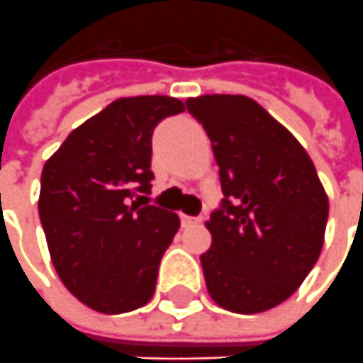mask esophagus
<instances>
[{"instance_id":"obj_1","label":"esophagus","mask_w":363,"mask_h":363,"mask_svg":"<svg viewBox=\"0 0 363 363\" xmlns=\"http://www.w3.org/2000/svg\"><path fill=\"white\" fill-rule=\"evenodd\" d=\"M197 223H201V215L191 217V215L182 213V225H184V227H189V225H197Z\"/></svg>"}]
</instances>
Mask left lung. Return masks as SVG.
Here are the masks:
<instances>
[{"label": "left lung", "instance_id": "8db88e82", "mask_svg": "<svg viewBox=\"0 0 363 363\" xmlns=\"http://www.w3.org/2000/svg\"><path fill=\"white\" fill-rule=\"evenodd\" d=\"M186 106L206 128L223 189L206 227L207 291L221 308L257 314L284 302L324 245L328 196L301 142L243 94H203Z\"/></svg>", "mask_w": 363, "mask_h": 363}]
</instances>
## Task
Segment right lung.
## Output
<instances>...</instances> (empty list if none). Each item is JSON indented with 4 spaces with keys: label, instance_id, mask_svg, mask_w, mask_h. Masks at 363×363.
Instances as JSON below:
<instances>
[{
    "label": "right lung",
    "instance_id": "add662e5",
    "mask_svg": "<svg viewBox=\"0 0 363 363\" xmlns=\"http://www.w3.org/2000/svg\"><path fill=\"white\" fill-rule=\"evenodd\" d=\"M172 96L118 99L82 122L43 166L39 217L55 271L82 304L122 314L154 296L179 217L142 206L154 174L152 134L184 112Z\"/></svg>",
    "mask_w": 363,
    "mask_h": 363
}]
</instances>
